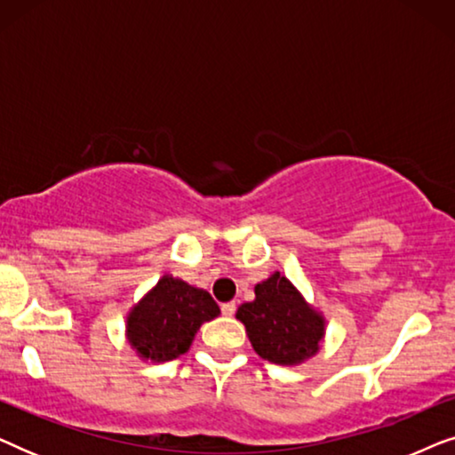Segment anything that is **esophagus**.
Segmentation results:
<instances>
[{"label":"esophagus","instance_id":"obj_1","mask_svg":"<svg viewBox=\"0 0 455 455\" xmlns=\"http://www.w3.org/2000/svg\"><path fill=\"white\" fill-rule=\"evenodd\" d=\"M221 313H223V316H234L235 315V302L221 304Z\"/></svg>","mask_w":455,"mask_h":455}]
</instances>
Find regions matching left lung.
<instances>
[{
	"label": "left lung",
	"mask_w": 455,
	"mask_h": 455,
	"mask_svg": "<svg viewBox=\"0 0 455 455\" xmlns=\"http://www.w3.org/2000/svg\"><path fill=\"white\" fill-rule=\"evenodd\" d=\"M260 358L294 366L315 356L325 335V319L304 300L294 283L275 271L254 285V300L235 313Z\"/></svg>",
	"instance_id": "left-lung-1"
}]
</instances>
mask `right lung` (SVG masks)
<instances>
[{"mask_svg":"<svg viewBox=\"0 0 455 455\" xmlns=\"http://www.w3.org/2000/svg\"><path fill=\"white\" fill-rule=\"evenodd\" d=\"M217 315L220 307L209 291L164 275L130 310L126 335L140 358L167 363L188 352L203 323Z\"/></svg>","mask_w":455,"mask_h":455,"instance_id":"1","label":"right lung"}]
</instances>
